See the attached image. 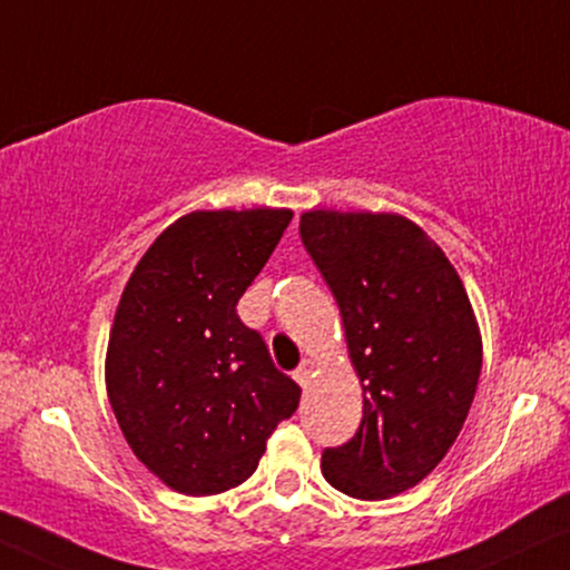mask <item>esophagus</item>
I'll list each match as a JSON object with an SVG mask.
<instances>
[{
    "label": "esophagus",
    "instance_id": "34e87169",
    "mask_svg": "<svg viewBox=\"0 0 570 570\" xmlns=\"http://www.w3.org/2000/svg\"><path fill=\"white\" fill-rule=\"evenodd\" d=\"M313 371H315L313 360H302L299 368L294 371V379H297V384H299V386H307L309 379H313Z\"/></svg>",
    "mask_w": 570,
    "mask_h": 570
}]
</instances>
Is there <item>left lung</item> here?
<instances>
[{
    "label": "left lung",
    "mask_w": 570,
    "mask_h": 570,
    "mask_svg": "<svg viewBox=\"0 0 570 570\" xmlns=\"http://www.w3.org/2000/svg\"><path fill=\"white\" fill-rule=\"evenodd\" d=\"M299 236L334 294L363 421L323 450V476L357 500H386L434 471L463 429L481 336L458 271L402 215L313 210Z\"/></svg>",
    "instance_id": "8db88e82"
}]
</instances>
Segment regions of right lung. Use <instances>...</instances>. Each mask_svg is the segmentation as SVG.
I'll use <instances>...</instances> for the list:
<instances>
[{"label":"right lung","instance_id":"obj_1","mask_svg":"<svg viewBox=\"0 0 570 570\" xmlns=\"http://www.w3.org/2000/svg\"><path fill=\"white\" fill-rule=\"evenodd\" d=\"M289 220L271 207L184 215L128 278L107 394L136 458L176 492L239 487L299 405V386L236 313Z\"/></svg>","mask_w":570,"mask_h":570}]
</instances>
